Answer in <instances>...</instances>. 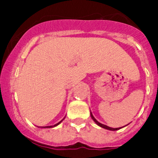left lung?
Instances as JSON below:
<instances>
[{
  "label": "left lung",
  "instance_id": "left-lung-1",
  "mask_svg": "<svg viewBox=\"0 0 158 158\" xmlns=\"http://www.w3.org/2000/svg\"><path fill=\"white\" fill-rule=\"evenodd\" d=\"M91 117L93 118V120L95 121V123H97V124H98L99 126H101V127L104 128V129H106V130H120V128H110V127H109V126H106V125H103V124H101V123L98 122V120H97L94 117V115H92V113H91Z\"/></svg>",
  "mask_w": 158,
  "mask_h": 158
}]
</instances>
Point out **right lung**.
Masks as SVG:
<instances>
[{"label":"right lung","instance_id":"right-lung-1","mask_svg":"<svg viewBox=\"0 0 158 158\" xmlns=\"http://www.w3.org/2000/svg\"><path fill=\"white\" fill-rule=\"evenodd\" d=\"M60 122H61V121H60ZM60 122H59V123H57L56 125H54V126H56V125H59V124H60ZM51 127H52V126H47V127H44V128H51Z\"/></svg>","mask_w":158,"mask_h":158}]
</instances>
